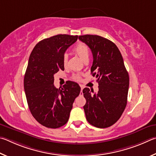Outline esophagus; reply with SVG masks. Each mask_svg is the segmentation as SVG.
<instances>
[{"label": "esophagus", "instance_id": "34e87169", "mask_svg": "<svg viewBox=\"0 0 156 156\" xmlns=\"http://www.w3.org/2000/svg\"><path fill=\"white\" fill-rule=\"evenodd\" d=\"M83 87H81V94H83Z\"/></svg>", "mask_w": 156, "mask_h": 156}]
</instances>
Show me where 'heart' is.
Wrapping results in <instances>:
<instances>
[{
    "label": "heart",
    "mask_w": 156,
    "mask_h": 156,
    "mask_svg": "<svg viewBox=\"0 0 156 156\" xmlns=\"http://www.w3.org/2000/svg\"><path fill=\"white\" fill-rule=\"evenodd\" d=\"M74 52L77 55L80 57V58L84 61L86 59H88L89 57V49L88 47L84 44L80 43L76 46V47L74 48ZM68 62V56L66 55H65L63 57V64L64 66H66ZM73 78L75 80H80V75H74Z\"/></svg>",
    "instance_id": "heart-1"
}]
</instances>
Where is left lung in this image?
Wrapping results in <instances>:
<instances>
[{"mask_svg":"<svg viewBox=\"0 0 156 156\" xmlns=\"http://www.w3.org/2000/svg\"><path fill=\"white\" fill-rule=\"evenodd\" d=\"M79 39L91 49V73L99 83L97 94L93 89L83 90L86 119L96 127H110L121 118L127 105L129 78L122 55L115 44L99 35H80Z\"/></svg>","mask_w":156,"mask_h":156,"instance_id":"1","label":"left lung"}]
</instances>
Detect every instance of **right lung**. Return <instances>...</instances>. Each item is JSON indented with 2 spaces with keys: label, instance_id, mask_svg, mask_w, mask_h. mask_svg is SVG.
Here are the masks:
<instances>
[{
  "label": "right lung",
  "instance_id": "add662e5",
  "mask_svg": "<svg viewBox=\"0 0 156 156\" xmlns=\"http://www.w3.org/2000/svg\"><path fill=\"white\" fill-rule=\"evenodd\" d=\"M78 35L59 34L41 40L29 56L24 78L27 103L32 116L43 126L56 129L68 121L75 98L80 93L78 83L68 81L63 88L54 86V75L64 70L63 57Z\"/></svg>",
  "mask_w": 156,
  "mask_h": 156
}]
</instances>
